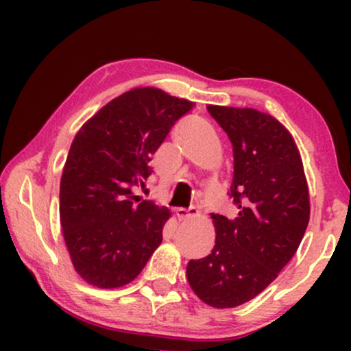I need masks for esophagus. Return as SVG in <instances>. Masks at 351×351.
Masks as SVG:
<instances>
[{"mask_svg": "<svg viewBox=\"0 0 351 351\" xmlns=\"http://www.w3.org/2000/svg\"><path fill=\"white\" fill-rule=\"evenodd\" d=\"M176 214H177V217H179V220H190L193 217H198L199 210L196 209L195 206H191V208H189V209H185V208L176 209Z\"/></svg>", "mask_w": 351, "mask_h": 351, "instance_id": "34e87169", "label": "esophagus"}]
</instances>
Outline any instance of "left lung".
<instances>
[{
  "label": "left lung",
  "mask_w": 351,
  "mask_h": 351,
  "mask_svg": "<svg viewBox=\"0 0 351 351\" xmlns=\"http://www.w3.org/2000/svg\"><path fill=\"white\" fill-rule=\"evenodd\" d=\"M233 145L230 196L234 219L210 214L215 246L190 261L186 280L214 308H233L261 294L294 256L310 220L300 153L282 124L254 108L208 105Z\"/></svg>",
  "instance_id": "obj_1"
}]
</instances>
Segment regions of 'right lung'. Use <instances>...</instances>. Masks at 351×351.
Returning <instances> with one entry per match:
<instances>
[{
  "instance_id": "obj_1",
  "label": "right lung",
  "mask_w": 351,
  "mask_h": 351,
  "mask_svg": "<svg viewBox=\"0 0 351 351\" xmlns=\"http://www.w3.org/2000/svg\"><path fill=\"white\" fill-rule=\"evenodd\" d=\"M193 102L136 88L88 119L71 143L60 179V225L75 270L113 289L132 280L162 241L167 208L134 196L171 128Z\"/></svg>"
}]
</instances>
